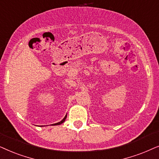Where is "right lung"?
Segmentation results:
<instances>
[{"mask_svg": "<svg viewBox=\"0 0 159 159\" xmlns=\"http://www.w3.org/2000/svg\"><path fill=\"white\" fill-rule=\"evenodd\" d=\"M66 118H67V115L65 116V118H63V119L61 120V121H60V122H58V123H57V124H52V125H60L61 124H62L63 122H65V119H66Z\"/></svg>", "mask_w": 159, "mask_h": 159, "instance_id": "right-lung-1", "label": "right lung"}]
</instances>
